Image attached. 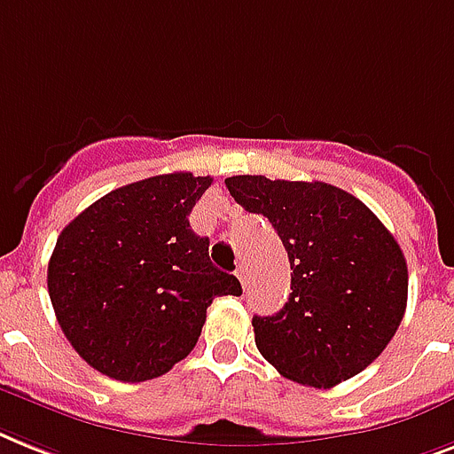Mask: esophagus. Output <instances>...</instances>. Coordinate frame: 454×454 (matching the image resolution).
<instances>
[{
    "label": "esophagus",
    "instance_id": "34e87169",
    "mask_svg": "<svg viewBox=\"0 0 454 454\" xmlns=\"http://www.w3.org/2000/svg\"><path fill=\"white\" fill-rule=\"evenodd\" d=\"M235 275H238L239 285H242V286H247V282H249V272H247V268H245V265H239V268H238V272H235Z\"/></svg>",
    "mask_w": 454,
    "mask_h": 454
}]
</instances>
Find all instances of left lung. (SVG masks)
<instances>
[{"instance_id": "obj_1", "label": "left lung", "mask_w": 454, "mask_h": 454, "mask_svg": "<svg viewBox=\"0 0 454 454\" xmlns=\"http://www.w3.org/2000/svg\"><path fill=\"white\" fill-rule=\"evenodd\" d=\"M226 186L247 212L270 221L294 270L285 308L252 319L261 355L308 387L326 389L361 373L406 312L399 242L359 198L331 184L238 175Z\"/></svg>"}]
</instances>
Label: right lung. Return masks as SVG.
Instances as JSON below:
<instances>
[{"mask_svg":"<svg viewBox=\"0 0 454 454\" xmlns=\"http://www.w3.org/2000/svg\"><path fill=\"white\" fill-rule=\"evenodd\" d=\"M212 176L172 172L106 193L65 226L48 261L62 333L99 373L144 382L168 373L200 338L216 296H239L209 261L189 215Z\"/></svg>","mask_w":454,"mask_h":454,"instance_id":"add662e5","label":"right lung"}]
</instances>
